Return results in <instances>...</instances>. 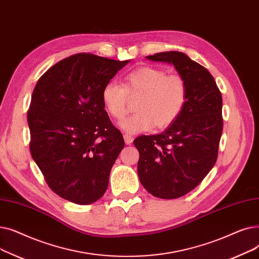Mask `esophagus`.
Instances as JSON below:
<instances>
[{
	"label": "esophagus",
	"mask_w": 259,
	"mask_h": 259,
	"mask_svg": "<svg viewBox=\"0 0 259 259\" xmlns=\"http://www.w3.org/2000/svg\"><path fill=\"white\" fill-rule=\"evenodd\" d=\"M124 140H125L126 145H131L132 142H133V138L130 137V135H128V134H125V135H124Z\"/></svg>",
	"instance_id": "34e87169"
}]
</instances>
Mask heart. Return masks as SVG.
I'll use <instances>...</instances> for the list:
<instances>
[{
	"instance_id": "obj_1",
	"label": "heart",
	"mask_w": 259,
	"mask_h": 259,
	"mask_svg": "<svg viewBox=\"0 0 259 259\" xmlns=\"http://www.w3.org/2000/svg\"><path fill=\"white\" fill-rule=\"evenodd\" d=\"M137 114L119 122L127 133L137 134L151 130L154 126L166 128L183 112L187 101L184 79L155 67H142L125 77V87L109 80L102 90V102L107 112L120 119L128 111L130 98L141 97Z\"/></svg>"
}]
</instances>
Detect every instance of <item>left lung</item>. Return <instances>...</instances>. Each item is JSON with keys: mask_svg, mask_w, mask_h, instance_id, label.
<instances>
[{"mask_svg": "<svg viewBox=\"0 0 259 259\" xmlns=\"http://www.w3.org/2000/svg\"><path fill=\"white\" fill-rule=\"evenodd\" d=\"M173 65L187 87L183 112L160 134L134 140L138 174L153 196L173 199L189 193L215 165L223 132V99L212 74L187 54L159 52L146 57Z\"/></svg>", "mask_w": 259, "mask_h": 259, "instance_id": "obj_1", "label": "left lung"}]
</instances>
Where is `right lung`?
I'll return each mask as SVG.
<instances>
[{
  "mask_svg": "<svg viewBox=\"0 0 259 259\" xmlns=\"http://www.w3.org/2000/svg\"><path fill=\"white\" fill-rule=\"evenodd\" d=\"M129 62L77 53L37 80L27 114L30 152L64 199L89 205L106 192L125 142L105 110L102 90Z\"/></svg>",
  "mask_w": 259,
  "mask_h": 259,
  "instance_id": "1",
  "label": "right lung"
}]
</instances>
